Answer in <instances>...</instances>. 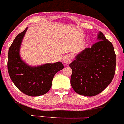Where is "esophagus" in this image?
Returning a JSON list of instances; mask_svg holds the SVG:
<instances>
[{
  "mask_svg": "<svg viewBox=\"0 0 124 124\" xmlns=\"http://www.w3.org/2000/svg\"><path fill=\"white\" fill-rule=\"evenodd\" d=\"M63 61L66 65H69L72 61V56L70 55H66L65 56L63 57Z\"/></svg>",
  "mask_w": 124,
  "mask_h": 124,
  "instance_id": "esophagus-1",
  "label": "esophagus"
}]
</instances>
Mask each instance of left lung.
I'll list each match as a JSON object with an SVG mask.
<instances>
[{
  "label": "left lung",
  "instance_id": "8db88e82",
  "mask_svg": "<svg viewBox=\"0 0 124 124\" xmlns=\"http://www.w3.org/2000/svg\"><path fill=\"white\" fill-rule=\"evenodd\" d=\"M69 66L75 92L87 97L99 94L109 85L115 73L116 54L112 42L100 32L98 41L77 55Z\"/></svg>",
  "mask_w": 124,
  "mask_h": 124
}]
</instances>
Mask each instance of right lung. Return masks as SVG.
I'll use <instances>...</instances> for the list:
<instances>
[{"label": "right lung", "mask_w": 124, "mask_h": 124, "mask_svg": "<svg viewBox=\"0 0 124 124\" xmlns=\"http://www.w3.org/2000/svg\"><path fill=\"white\" fill-rule=\"evenodd\" d=\"M27 27L14 40L9 49L8 71L11 80L23 93L31 97L42 95L48 92L54 75L64 68L61 62L29 67L21 59L20 47Z\"/></svg>", "instance_id": "right-lung-1"}]
</instances>
